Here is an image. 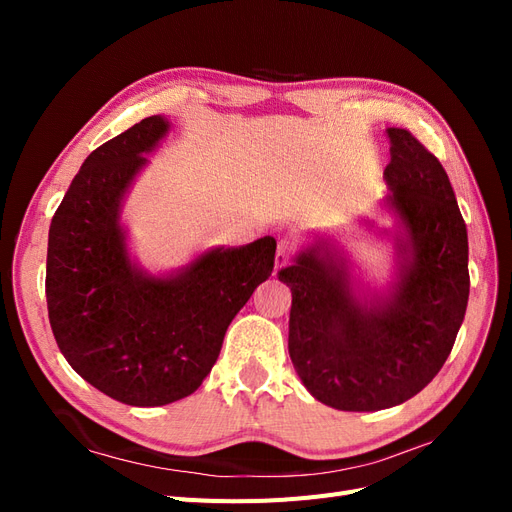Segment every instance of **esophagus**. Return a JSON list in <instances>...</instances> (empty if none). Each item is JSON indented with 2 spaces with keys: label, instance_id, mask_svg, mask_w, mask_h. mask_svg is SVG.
Here are the masks:
<instances>
[{
  "label": "esophagus",
  "instance_id": "esophagus-1",
  "mask_svg": "<svg viewBox=\"0 0 512 512\" xmlns=\"http://www.w3.org/2000/svg\"><path fill=\"white\" fill-rule=\"evenodd\" d=\"M290 254H292V247L286 243V241H282L280 245H277V254H275V273L280 271V269H284L288 262H290Z\"/></svg>",
  "mask_w": 512,
  "mask_h": 512
}]
</instances>
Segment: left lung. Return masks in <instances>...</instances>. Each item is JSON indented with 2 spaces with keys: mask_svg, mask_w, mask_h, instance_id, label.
<instances>
[{
  "mask_svg": "<svg viewBox=\"0 0 512 512\" xmlns=\"http://www.w3.org/2000/svg\"><path fill=\"white\" fill-rule=\"evenodd\" d=\"M391 162L380 209L393 228L363 226L393 243V280L374 290L331 235L309 232L280 282L292 292L288 352L320 404L376 412L404 404L436 378L466 316L468 230L436 156L386 128Z\"/></svg>",
  "mask_w": 512,
  "mask_h": 512,
  "instance_id": "1",
  "label": "left lung"
}]
</instances>
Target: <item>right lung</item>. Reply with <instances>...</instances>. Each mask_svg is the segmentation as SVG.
<instances>
[{
  "mask_svg": "<svg viewBox=\"0 0 512 512\" xmlns=\"http://www.w3.org/2000/svg\"><path fill=\"white\" fill-rule=\"evenodd\" d=\"M170 132L153 115L83 162L57 207L46 252V305L70 367L121 404L156 408L209 376L228 324L269 280L275 239L209 247L164 273L141 267L123 203Z\"/></svg>",
  "mask_w": 512,
  "mask_h": 512,
  "instance_id": "obj_1",
  "label": "right lung"
}]
</instances>
